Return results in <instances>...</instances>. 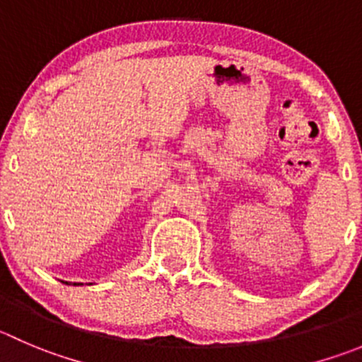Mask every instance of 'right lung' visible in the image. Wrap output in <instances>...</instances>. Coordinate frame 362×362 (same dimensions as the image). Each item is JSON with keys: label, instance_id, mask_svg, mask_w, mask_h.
Returning a JSON list of instances; mask_svg holds the SVG:
<instances>
[{"label": "right lung", "instance_id": "1", "mask_svg": "<svg viewBox=\"0 0 362 362\" xmlns=\"http://www.w3.org/2000/svg\"><path fill=\"white\" fill-rule=\"evenodd\" d=\"M74 286H76V284H74Z\"/></svg>", "mask_w": 362, "mask_h": 362}]
</instances>
